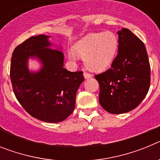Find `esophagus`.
<instances>
[{"label": "esophagus", "instance_id": "esophagus-1", "mask_svg": "<svg viewBox=\"0 0 160 160\" xmlns=\"http://www.w3.org/2000/svg\"><path fill=\"white\" fill-rule=\"evenodd\" d=\"M83 76H84L85 79H88V78H92V74L87 73V72H84V73H83Z\"/></svg>", "mask_w": 160, "mask_h": 160}]
</instances>
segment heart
<instances>
[{
	"label": "heart",
	"mask_w": 160,
	"mask_h": 160,
	"mask_svg": "<svg viewBox=\"0 0 160 160\" xmlns=\"http://www.w3.org/2000/svg\"><path fill=\"white\" fill-rule=\"evenodd\" d=\"M118 38L114 32H94L76 42L68 50V58L75 62L79 56L84 58L85 65L90 70L102 72L112 63L118 50Z\"/></svg>",
	"instance_id": "1"
}]
</instances>
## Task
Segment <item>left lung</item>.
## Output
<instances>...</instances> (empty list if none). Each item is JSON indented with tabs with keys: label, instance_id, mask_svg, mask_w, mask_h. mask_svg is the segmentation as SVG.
I'll list each match as a JSON object with an SVG mask.
<instances>
[{
	"label": "left lung",
	"instance_id": "obj_1",
	"mask_svg": "<svg viewBox=\"0 0 160 160\" xmlns=\"http://www.w3.org/2000/svg\"><path fill=\"white\" fill-rule=\"evenodd\" d=\"M118 54L111 67L94 76L99 83V102L111 114L136 108L150 87V63L143 42L131 30L118 31Z\"/></svg>",
	"mask_w": 160,
	"mask_h": 160
}]
</instances>
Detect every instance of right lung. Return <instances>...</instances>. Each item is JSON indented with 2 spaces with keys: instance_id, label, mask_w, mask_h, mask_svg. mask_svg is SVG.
I'll list each match as a JSON object with an SVG mask.
<instances>
[{
  "instance_id": "1",
  "label": "right lung",
  "mask_w": 160,
  "mask_h": 160,
  "mask_svg": "<svg viewBox=\"0 0 160 160\" xmlns=\"http://www.w3.org/2000/svg\"><path fill=\"white\" fill-rule=\"evenodd\" d=\"M49 38L43 34L31 37L15 48L10 78L17 99L25 111L33 118L54 123L72 114L84 77L82 71L70 72L63 67L64 54L51 49ZM29 58L40 62L39 70H29Z\"/></svg>"
}]
</instances>
